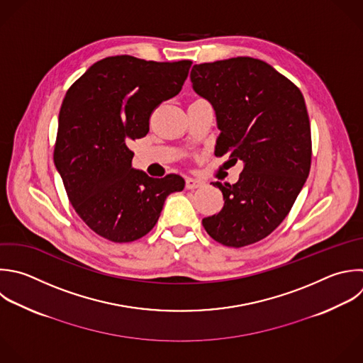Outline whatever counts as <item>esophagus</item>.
<instances>
[{"instance_id":"34e87169","label":"esophagus","mask_w":363,"mask_h":363,"mask_svg":"<svg viewBox=\"0 0 363 363\" xmlns=\"http://www.w3.org/2000/svg\"><path fill=\"white\" fill-rule=\"evenodd\" d=\"M203 186V183L200 182V180H196V179H186V189L187 190H193V189H199V187H201Z\"/></svg>"}]
</instances>
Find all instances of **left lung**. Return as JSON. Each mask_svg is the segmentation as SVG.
Segmentation results:
<instances>
[{
	"mask_svg": "<svg viewBox=\"0 0 363 363\" xmlns=\"http://www.w3.org/2000/svg\"><path fill=\"white\" fill-rule=\"evenodd\" d=\"M190 78L216 111L221 130L216 156L244 163L235 184L213 183L224 204L203 218V227L223 245L254 244L284 221L309 174L312 142L303 96L271 65L250 57L194 65Z\"/></svg>",
	"mask_w": 363,
	"mask_h": 363,
	"instance_id": "obj_1",
	"label": "left lung"
}]
</instances>
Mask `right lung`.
<instances>
[{"mask_svg": "<svg viewBox=\"0 0 363 363\" xmlns=\"http://www.w3.org/2000/svg\"><path fill=\"white\" fill-rule=\"evenodd\" d=\"M191 64L109 57L68 89L54 162L72 207L98 235L113 242L142 238L166 197L184 189L179 174L153 179L132 169L129 145L147 135L153 111L182 91Z\"/></svg>", "mask_w": 363, "mask_h": 363, "instance_id": "obj_1", "label": "right lung"}]
</instances>
